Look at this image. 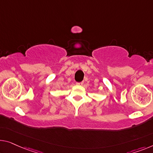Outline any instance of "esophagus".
Wrapping results in <instances>:
<instances>
[{
	"instance_id": "esophagus-1",
	"label": "esophagus",
	"mask_w": 153,
	"mask_h": 153,
	"mask_svg": "<svg viewBox=\"0 0 153 153\" xmlns=\"http://www.w3.org/2000/svg\"><path fill=\"white\" fill-rule=\"evenodd\" d=\"M83 82H77L76 83V84H77V85H79V86H81V85H82V84H83Z\"/></svg>"
}]
</instances>
